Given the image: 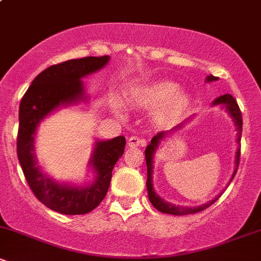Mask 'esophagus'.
I'll return each instance as SVG.
<instances>
[{"label": "esophagus", "instance_id": "34e87169", "mask_svg": "<svg viewBox=\"0 0 261 261\" xmlns=\"http://www.w3.org/2000/svg\"><path fill=\"white\" fill-rule=\"evenodd\" d=\"M140 145H145V141L137 136H131L127 139V147L133 148V147H137Z\"/></svg>", "mask_w": 261, "mask_h": 261}]
</instances>
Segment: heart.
I'll use <instances>...</instances> for the list:
<instances>
[{
    "mask_svg": "<svg viewBox=\"0 0 261 261\" xmlns=\"http://www.w3.org/2000/svg\"><path fill=\"white\" fill-rule=\"evenodd\" d=\"M135 103L142 108H155L153 120L160 127H172L181 120L190 108V95L172 81H157L134 92Z\"/></svg>",
    "mask_w": 261,
    "mask_h": 261,
    "instance_id": "1",
    "label": "heart"
}]
</instances>
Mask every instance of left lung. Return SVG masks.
<instances>
[{"label":"left lung","mask_w":261,"mask_h":261,"mask_svg":"<svg viewBox=\"0 0 261 261\" xmlns=\"http://www.w3.org/2000/svg\"><path fill=\"white\" fill-rule=\"evenodd\" d=\"M218 77L210 76L206 77V82H214V81H217ZM212 106H222V108L227 110V113L229 114V116L232 118V121L234 122V126L237 130V143H238V147H237V152H236V167L234 170H233V174L230 176L228 184H230V181L233 180L234 178L237 170H238V166H239V157H241V137H242V125H243V121H242V113L241 109H239L238 104L234 98L232 97L230 94H223L221 97L216 98L212 103ZM188 121V120H187ZM184 122H181L180 125L175 126L173 130L170 131H163V133H158L153 139L151 140V143L146 147L145 149V155H146V164H147V191H148V199L151 201L152 205L154 206L158 211L163 212V214H169V215H175V216H182V215H191V214H196V212L202 211V210L207 208L208 206H211L216 200L222 195V193L218 194V195L215 197L214 200L211 201L203 203V205L200 206H179V205H174V203H170L166 200L162 199L161 196H158V194L154 191L153 188V179H152V173H153V157L155 151H157L158 147H160L162 141H164L167 139V136L172 135V133L179 130V128L182 127Z\"/></svg>","instance_id":"obj_1"}]
</instances>
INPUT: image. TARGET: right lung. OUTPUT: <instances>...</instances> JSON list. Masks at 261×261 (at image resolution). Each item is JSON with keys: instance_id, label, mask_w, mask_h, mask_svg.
<instances>
[{"instance_id": "1", "label": "right lung", "mask_w": 261, "mask_h": 261, "mask_svg": "<svg viewBox=\"0 0 261 261\" xmlns=\"http://www.w3.org/2000/svg\"><path fill=\"white\" fill-rule=\"evenodd\" d=\"M108 55L68 60L53 65L39 73L23 95L19 104V128L17 154L32 191L46 207L64 215H85L97 207L106 197L115 163L124 153V136L113 140H98L89 167L94 179L87 185L55 181L38 166L35 155V134L41 121L61 107L86 101L83 77L103 68Z\"/></svg>"}]
</instances>
